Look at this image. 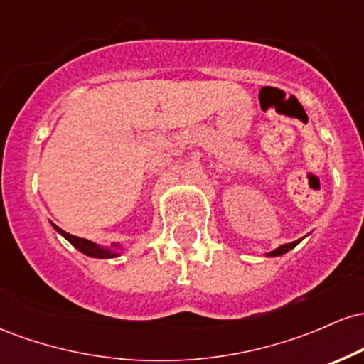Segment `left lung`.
Here are the masks:
<instances>
[{
    "label": "left lung",
    "mask_w": 364,
    "mask_h": 364,
    "mask_svg": "<svg viewBox=\"0 0 364 364\" xmlns=\"http://www.w3.org/2000/svg\"><path fill=\"white\" fill-rule=\"evenodd\" d=\"M299 241H301V240H298V241H292V243H287V245H282V246H279L277 250H274V252H270V253H269V257H279V255H282V253H287V252H289L291 248H294V246L298 245Z\"/></svg>",
    "instance_id": "left-lung-1"
}]
</instances>
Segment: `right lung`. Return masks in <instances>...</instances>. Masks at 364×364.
<instances>
[{
	"label": "right lung",
	"mask_w": 364,
	"mask_h": 364,
	"mask_svg": "<svg viewBox=\"0 0 364 364\" xmlns=\"http://www.w3.org/2000/svg\"><path fill=\"white\" fill-rule=\"evenodd\" d=\"M54 229H56V231L60 232V235L65 236L66 240H68L70 243L75 246V248L80 250L82 253H85L87 257H94V258H112V257H118V253H116V252H111V250L101 248V246L92 243V241H89V240H83V237L70 235V232L63 231V229L58 228V225H54Z\"/></svg>",
	"instance_id": "add662e5"
}]
</instances>
